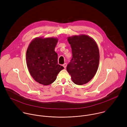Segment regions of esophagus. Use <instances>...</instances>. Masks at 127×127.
<instances>
[{
    "label": "esophagus",
    "instance_id": "34e87169",
    "mask_svg": "<svg viewBox=\"0 0 127 127\" xmlns=\"http://www.w3.org/2000/svg\"><path fill=\"white\" fill-rule=\"evenodd\" d=\"M63 66L64 67V68H66V66H67V64L65 63H64L63 65Z\"/></svg>",
    "mask_w": 127,
    "mask_h": 127
}]
</instances>
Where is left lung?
<instances>
[{
	"mask_svg": "<svg viewBox=\"0 0 127 127\" xmlns=\"http://www.w3.org/2000/svg\"><path fill=\"white\" fill-rule=\"evenodd\" d=\"M67 40L72 49V58L67 71L75 84H86L93 78L98 69L99 52L97 45L85 34L73 35Z\"/></svg>",
	"mask_w": 127,
	"mask_h": 127,
	"instance_id": "8db88e82",
	"label": "left lung"
}]
</instances>
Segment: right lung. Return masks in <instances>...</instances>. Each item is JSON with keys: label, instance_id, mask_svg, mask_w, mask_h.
<instances>
[{"label": "right lung", "instance_id": "right-lung-1", "mask_svg": "<svg viewBox=\"0 0 127 127\" xmlns=\"http://www.w3.org/2000/svg\"><path fill=\"white\" fill-rule=\"evenodd\" d=\"M57 38L37 37L32 40L26 53L27 65L33 79L44 85L52 83L60 71L64 69L58 64L55 48Z\"/></svg>", "mask_w": 127, "mask_h": 127}]
</instances>
